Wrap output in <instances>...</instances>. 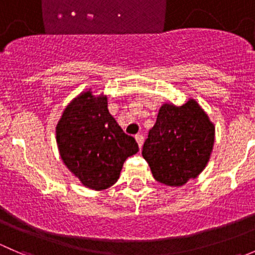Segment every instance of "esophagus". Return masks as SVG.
Returning a JSON list of instances; mask_svg holds the SVG:
<instances>
[{
	"mask_svg": "<svg viewBox=\"0 0 255 255\" xmlns=\"http://www.w3.org/2000/svg\"><path fill=\"white\" fill-rule=\"evenodd\" d=\"M135 140H137V143H138V145H139V148H142V145H143V143H144L143 134H137V135H135Z\"/></svg>",
	"mask_w": 255,
	"mask_h": 255,
	"instance_id": "34e87169",
	"label": "esophagus"
}]
</instances>
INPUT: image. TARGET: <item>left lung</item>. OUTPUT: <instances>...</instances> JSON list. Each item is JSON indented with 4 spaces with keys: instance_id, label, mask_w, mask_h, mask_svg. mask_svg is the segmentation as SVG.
Masks as SVG:
<instances>
[{
    "instance_id": "1",
    "label": "left lung",
    "mask_w": 255,
    "mask_h": 255,
    "mask_svg": "<svg viewBox=\"0 0 255 255\" xmlns=\"http://www.w3.org/2000/svg\"><path fill=\"white\" fill-rule=\"evenodd\" d=\"M215 143V127L195 100L182 106L165 104L149 130L142 155L156 181L182 186L206 166Z\"/></svg>"
}]
</instances>
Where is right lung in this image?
<instances>
[{
    "instance_id": "1",
    "label": "right lung",
    "mask_w": 255,
    "mask_h": 255,
    "mask_svg": "<svg viewBox=\"0 0 255 255\" xmlns=\"http://www.w3.org/2000/svg\"><path fill=\"white\" fill-rule=\"evenodd\" d=\"M56 143L66 168L86 187L105 190L120 177L123 163L139 150L107 109V97L82 92L56 126Z\"/></svg>"
}]
</instances>
